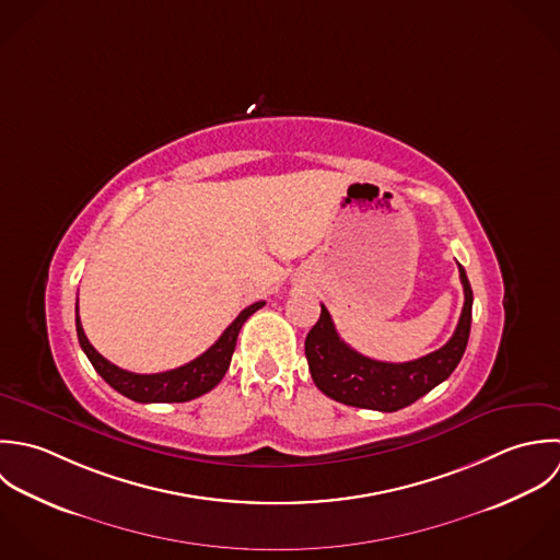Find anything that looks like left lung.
Wrapping results in <instances>:
<instances>
[{"instance_id":"left-lung-1","label":"left lung","mask_w":560,"mask_h":560,"mask_svg":"<svg viewBox=\"0 0 560 560\" xmlns=\"http://www.w3.org/2000/svg\"><path fill=\"white\" fill-rule=\"evenodd\" d=\"M458 273L465 304L452 339L436 352L408 363H382L352 350L339 337L328 308L322 304L319 322L304 343L308 370L317 388L348 406L395 412L447 380L465 354L471 330L474 293L463 265H458Z\"/></svg>"}]
</instances>
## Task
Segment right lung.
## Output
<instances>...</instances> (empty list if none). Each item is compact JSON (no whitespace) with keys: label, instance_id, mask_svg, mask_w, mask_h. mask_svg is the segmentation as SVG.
<instances>
[{"label":"right lung","instance_id":"right-lung-1","mask_svg":"<svg viewBox=\"0 0 560 560\" xmlns=\"http://www.w3.org/2000/svg\"><path fill=\"white\" fill-rule=\"evenodd\" d=\"M262 306H265V302H256V304L247 306L245 311H241L238 317L214 341V346H210L201 357H197L195 361H190L178 370H170V372L163 373L126 372V370L113 365L110 361H106L89 343V339L82 330V324H80L78 308H75V330H78L80 348L89 357L95 372L100 373L121 395H126L135 401H143V404L188 401V399H195V397L208 393L210 388H214L221 382V377L225 375L228 368H230L241 326Z\"/></svg>","mask_w":560,"mask_h":560}]
</instances>
